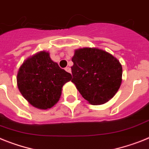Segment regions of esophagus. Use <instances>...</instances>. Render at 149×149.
Instances as JSON below:
<instances>
[{
  "label": "esophagus",
  "instance_id": "esophagus-1",
  "mask_svg": "<svg viewBox=\"0 0 149 149\" xmlns=\"http://www.w3.org/2000/svg\"><path fill=\"white\" fill-rule=\"evenodd\" d=\"M65 70L67 72H71V69L70 68V67H66V68H65Z\"/></svg>",
  "mask_w": 149,
  "mask_h": 149
}]
</instances>
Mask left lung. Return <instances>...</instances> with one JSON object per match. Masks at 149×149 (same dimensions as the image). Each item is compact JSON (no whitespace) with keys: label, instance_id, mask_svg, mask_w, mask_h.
Returning a JSON list of instances; mask_svg holds the SVG:
<instances>
[{"label":"left lung","instance_id":"left-lung-1","mask_svg":"<svg viewBox=\"0 0 149 149\" xmlns=\"http://www.w3.org/2000/svg\"><path fill=\"white\" fill-rule=\"evenodd\" d=\"M72 82L86 100L102 105L112 99L122 83L123 67L116 58L98 48L75 50Z\"/></svg>","mask_w":149,"mask_h":149}]
</instances>
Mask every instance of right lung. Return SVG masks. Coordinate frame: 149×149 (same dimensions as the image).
<instances>
[{"mask_svg":"<svg viewBox=\"0 0 149 149\" xmlns=\"http://www.w3.org/2000/svg\"><path fill=\"white\" fill-rule=\"evenodd\" d=\"M71 79L70 73L54 62L48 52L40 51L23 63L17 83L29 103L40 109H47L59 101L63 86Z\"/></svg>","mask_w":149,"mask_h":149,"instance_id":"1","label":"right lung"}]
</instances>
